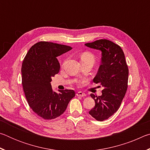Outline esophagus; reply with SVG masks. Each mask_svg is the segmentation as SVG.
Returning <instances> with one entry per match:
<instances>
[{
  "label": "esophagus",
  "instance_id": "1",
  "mask_svg": "<svg viewBox=\"0 0 150 150\" xmlns=\"http://www.w3.org/2000/svg\"><path fill=\"white\" fill-rule=\"evenodd\" d=\"M76 95H77V96H82V97H83V96H86V94L84 93H83V92H81V91L77 92Z\"/></svg>",
  "mask_w": 150,
  "mask_h": 150
}]
</instances>
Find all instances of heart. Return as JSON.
<instances>
[{"mask_svg":"<svg viewBox=\"0 0 150 150\" xmlns=\"http://www.w3.org/2000/svg\"><path fill=\"white\" fill-rule=\"evenodd\" d=\"M81 61H87V60H91V61H95V57L94 55L90 52H84L83 53L82 55L81 56Z\"/></svg>","mask_w":150,"mask_h":150,"instance_id":"1","label":"heart"}]
</instances>
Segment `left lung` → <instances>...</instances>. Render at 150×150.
<instances>
[{"instance_id": "1", "label": "left lung", "mask_w": 150, "mask_h": 150, "mask_svg": "<svg viewBox=\"0 0 150 150\" xmlns=\"http://www.w3.org/2000/svg\"><path fill=\"white\" fill-rule=\"evenodd\" d=\"M85 45L102 52L101 64L93 82L100 83L104 89L101 96L91 94L95 106L89 115L96 120L103 121L120 108L128 88V67L122 48L110 40L101 39Z\"/></svg>"}]
</instances>
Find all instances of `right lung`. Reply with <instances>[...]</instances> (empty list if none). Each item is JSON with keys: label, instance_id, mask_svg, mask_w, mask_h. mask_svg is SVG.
Returning <instances> with one entry per match:
<instances>
[{"label": "right lung", "instance_id": "add662e5", "mask_svg": "<svg viewBox=\"0 0 150 150\" xmlns=\"http://www.w3.org/2000/svg\"><path fill=\"white\" fill-rule=\"evenodd\" d=\"M71 49L68 45L40 42L30 47L22 63V83L28 103L45 120L62 115L75 96L73 90L54 92L50 83L60 69L57 57Z\"/></svg>", "mask_w": 150, "mask_h": 150}]
</instances>
